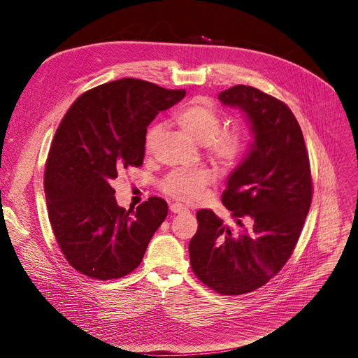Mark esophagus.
I'll list each match as a JSON object with an SVG mask.
<instances>
[{
	"instance_id": "34e87169",
	"label": "esophagus",
	"mask_w": 358,
	"mask_h": 358,
	"mask_svg": "<svg viewBox=\"0 0 358 358\" xmlns=\"http://www.w3.org/2000/svg\"><path fill=\"white\" fill-rule=\"evenodd\" d=\"M169 209H171L173 213H181V212H187V208L180 203H173L171 206H169Z\"/></svg>"
}]
</instances>
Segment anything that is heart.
I'll return each mask as SVG.
<instances>
[{
    "mask_svg": "<svg viewBox=\"0 0 358 358\" xmlns=\"http://www.w3.org/2000/svg\"><path fill=\"white\" fill-rule=\"evenodd\" d=\"M181 129L203 143L208 157L222 168L234 166L245 149V136L235 127L220 129L222 120L217 113L200 103H193L181 108L176 115ZM162 135L159 123L149 124L143 135V150L152 154ZM213 181V174L208 168H177L168 173L159 182L161 190L185 203L199 201Z\"/></svg>",
    "mask_w": 358,
    "mask_h": 358,
    "instance_id": "heart-1",
    "label": "heart"
}]
</instances>
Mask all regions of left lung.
I'll return each instance as SVG.
<instances>
[{"label": "left lung", "instance_id": "8db88e82", "mask_svg": "<svg viewBox=\"0 0 358 358\" xmlns=\"http://www.w3.org/2000/svg\"><path fill=\"white\" fill-rule=\"evenodd\" d=\"M219 100L247 113L255 141L222 194L236 227L210 209L199 210L189 251L203 285L238 296L285 267L309 213L313 182L302 129L287 104L250 85L224 90Z\"/></svg>", "mask_w": 358, "mask_h": 358}]
</instances>
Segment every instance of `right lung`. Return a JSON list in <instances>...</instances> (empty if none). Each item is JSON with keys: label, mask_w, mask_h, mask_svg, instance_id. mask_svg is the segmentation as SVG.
<instances>
[{"label": "right lung", "mask_w": 358, "mask_h": 358, "mask_svg": "<svg viewBox=\"0 0 358 358\" xmlns=\"http://www.w3.org/2000/svg\"><path fill=\"white\" fill-rule=\"evenodd\" d=\"M184 96V90L123 78L85 91L65 113L43 182L56 242L78 273L113 280L141 264L168 204L149 197L136 210L119 208L113 181L142 165L148 124Z\"/></svg>", "instance_id": "right-lung-1"}]
</instances>
